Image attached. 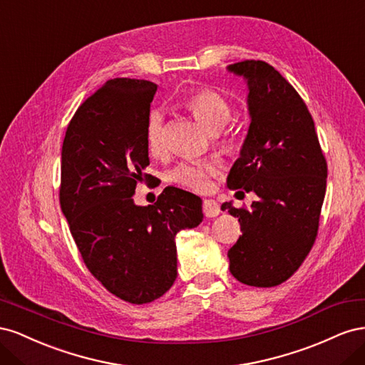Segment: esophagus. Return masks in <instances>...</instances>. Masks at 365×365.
I'll return each mask as SVG.
<instances>
[{"instance_id": "esophagus-1", "label": "esophagus", "mask_w": 365, "mask_h": 365, "mask_svg": "<svg viewBox=\"0 0 365 365\" xmlns=\"http://www.w3.org/2000/svg\"><path fill=\"white\" fill-rule=\"evenodd\" d=\"M202 212L207 217H216L220 213V207L215 200H204Z\"/></svg>"}]
</instances>
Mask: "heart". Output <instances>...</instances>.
<instances>
[{
	"instance_id": "1",
	"label": "heart",
	"mask_w": 365,
	"mask_h": 365,
	"mask_svg": "<svg viewBox=\"0 0 365 365\" xmlns=\"http://www.w3.org/2000/svg\"><path fill=\"white\" fill-rule=\"evenodd\" d=\"M185 109L195 115L200 123L216 134L222 129L230 120L231 111L230 105L219 93L201 88L190 94H187L182 101ZM145 141L150 155L161 157L165 150V129H164V114L160 109H153L146 118L145 126ZM228 146V141H222ZM217 168L215 163L208 161H187L181 163L170 173V180L185 189L195 192H207L212 187V176H215Z\"/></svg>"
}]
</instances>
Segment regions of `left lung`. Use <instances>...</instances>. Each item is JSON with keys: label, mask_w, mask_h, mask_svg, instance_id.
<instances>
[{"label": "left lung", "mask_w": 365, "mask_h": 365, "mask_svg": "<svg viewBox=\"0 0 365 365\" xmlns=\"http://www.w3.org/2000/svg\"><path fill=\"white\" fill-rule=\"evenodd\" d=\"M228 71L247 81L251 123L227 185L259 196L251 208L220 207L239 217L242 231L228 250L230 271L240 283L271 288L288 280L314 245L327 163L311 113L277 70L244 61Z\"/></svg>", "instance_id": "1"}]
</instances>
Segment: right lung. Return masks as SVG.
<instances>
[{
  "label": "right lung",
  "instance_id": "1",
  "mask_svg": "<svg viewBox=\"0 0 365 365\" xmlns=\"http://www.w3.org/2000/svg\"><path fill=\"white\" fill-rule=\"evenodd\" d=\"M157 83L117 77L79 106L65 132L59 201L86 268L132 304L157 300L176 279L175 236L202 222V200L165 187L135 205L149 165L146 118Z\"/></svg>",
  "mask_w": 365,
  "mask_h": 365
}]
</instances>
